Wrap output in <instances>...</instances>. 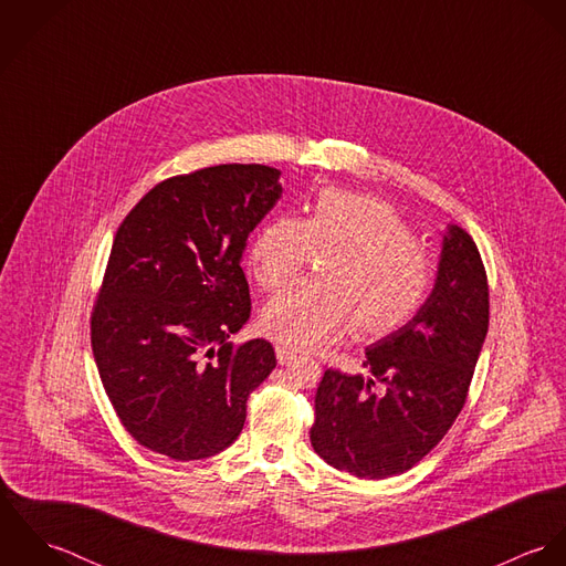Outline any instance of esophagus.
Wrapping results in <instances>:
<instances>
[{
  "label": "esophagus",
  "instance_id": "esophagus-1",
  "mask_svg": "<svg viewBox=\"0 0 566 566\" xmlns=\"http://www.w3.org/2000/svg\"><path fill=\"white\" fill-rule=\"evenodd\" d=\"M294 357H296L294 350H290V348H285V346H276V359H279L281 366H283V364H290Z\"/></svg>",
  "mask_w": 566,
  "mask_h": 566
}]
</instances>
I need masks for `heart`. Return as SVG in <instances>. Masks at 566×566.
<instances>
[{
    "label": "heart",
    "instance_id": "heart-1",
    "mask_svg": "<svg viewBox=\"0 0 566 566\" xmlns=\"http://www.w3.org/2000/svg\"><path fill=\"white\" fill-rule=\"evenodd\" d=\"M312 254H328L321 283L298 285L261 314L263 331L290 350L318 348L353 326L359 339L386 337L427 303L436 268L403 216L386 200L324 189L303 220H268L248 248V265L265 292L298 279Z\"/></svg>",
    "mask_w": 566,
    "mask_h": 566
}]
</instances>
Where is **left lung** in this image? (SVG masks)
I'll return each mask as SVG.
<instances>
[{
    "instance_id": "obj_1",
    "label": "left lung",
    "mask_w": 566,
    "mask_h": 566,
    "mask_svg": "<svg viewBox=\"0 0 566 566\" xmlns=\"http://www.w3.org/2000/svg\"><path fill=\"white\" fill-rule=\"evenodd\" d=\"M490 318L488 276L473 238L449 227L422 310L366 348L370 375L324 370L312 447L326 464L386 480L418 464L467 403Z\"/></svg>"
}]
</instances>
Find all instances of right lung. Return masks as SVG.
Instances as JSON below:
<instances>
[{
  "mask_svg": "<svg viewBox=\"0 0 566 566\" xmlns=\"http://www.w3.org/2000/svg\"><path fill=\"white\" fill-rule=\"evenodd\" d=\"M268 165L165 178L119 224L91 312L102 386L126 431L176 462L242 433L245 401L274 370L265 339L233 344L250 318L245 240L281 198Z\"/></svg>",
  "mask_w": 566,
  "mask_h": 566,
  "instance_id": "right-lung-1",
  "label": "right lung"
}]
</instances>
